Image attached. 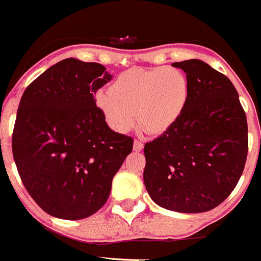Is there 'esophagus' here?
<instances>
[{"mask_svg": "<svg viewBox=\"0 0 261 261\" xmlns=\"http://www.w3.org/2000/svg\"><path fill=\"white\" fill-rule=\"evenodd\" d=\"M133 148L135 152H140V150H143V148H144V144H143L142 142H139V140H135V142H134Z\"/></svg>", "mask_w": 261, "mask_h": 261, "instance_id": "34e87169", "label": "esophagus"}]
</instances>
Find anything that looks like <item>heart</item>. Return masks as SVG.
Wrapping results in <instances>:
<instances>
[{
	"mask_svg": "<svg viewBox=\"0 0 261 261\" xmlns=\"http://www.w3.org/2000/svg\"><path fill=\"white\" fill-rule=\"evenodd\" d=\"M189 97V82L176 68H134L118 75L112 89L95 95L97 108L113 130L127 133L139 125L162 134L177 122Z\"/></svg>",
	"mask_w": 261,
	"mask_h": 261,
	"instance_id": "heart-1",
	"label": "heart"
}]
</instances>
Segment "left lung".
Returning <instances> with one entry per match:
<instances>
[{
	"label": "left lung",
	"mask_w": 261,
	"mask_h": 261,
	"mask_svg": "<svg viewBox=\"0 0 261 261\" xmlns=\"http://www.w3.org/2000/svg\"><path fill=\"white\" fill-rule=\"evenodd\" d=\"M186 72L189 97L172 127L144 147V184L166 210L206 213L233 192L247 158V119L228 77L198 59Z\"/></svg>",
	"instance_id": "obj_1"
}]
</instances>
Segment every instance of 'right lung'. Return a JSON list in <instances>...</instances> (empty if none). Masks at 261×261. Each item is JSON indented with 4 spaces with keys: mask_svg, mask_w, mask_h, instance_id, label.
Returning a JSON list of instances; mask_svg holds the SVG:
<instances>
[{
    "mask_svg": "<svg viewBox=\"0 0 261 261\" xmlns=\"http://www.w3.org/2000/svg\"><path fill=\"white\" fill-rule=\"evenodd\" d=\"M111 80L104 65L68 58L21 96L14 161L28 193L48 215L81 220L103 207L133 150V139L109 128L96 107L94 95Z\"/></svg>",
    "mask_w": 261,
    "mask_h": 261,
    "instance_id": "1",
    "label": "right lung"
}]
</instances>
